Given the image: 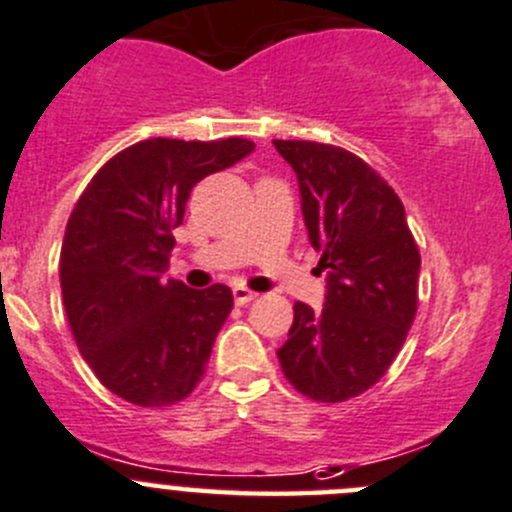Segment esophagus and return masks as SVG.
Wrapping results in <instances>:
<instances>
[{
    "instance_id": "34e87169",
    "label": "esophagus",
    "mask_w": 512,
    "mask_h": 512,
    "mask_svg": "<svg viewBox=\"0 0 512 512\" xmlns=\"http://www.w3.org/2000/svg\"><path fill=\"white\" fill-rule=\"evenodd\" d=\"M232 295H235V302H237V305H247V302L255 300L257 292H252L250 287H245V285H237L235 290H232Z\"/></svg>"
}]
</instances>
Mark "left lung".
Listing matches in <instances>:
<instances>
[{
  "label": "left lung",
  "mask_w": 512,
  "mask_h": 512,
  "mask_svg": "<svg viewBox=\"0 0 512 512\" xmlns=\"http://www.w3.org/2000/svg\"><path fill=\"white\" fill-rule=\"evenodd\" d=\"M300 182L310 245L322 252V310L295 302L277 350L287 382L317 403L370 390L398 357L418 312L420 250L393 187L335 145L272 140Z\"/></svg>",
  "instance_id": "8db88e82"
}]
</instances>
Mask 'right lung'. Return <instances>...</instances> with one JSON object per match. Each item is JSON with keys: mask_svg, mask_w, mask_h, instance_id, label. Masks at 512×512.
<instances>
[{"mask_svg": "<svg viewBox=\"0 0 512 512\" xmlns=\"http://www.w3.org/2000/svg\"><path fill=\"white\" fill-rule=\"evenodd\" d=\"M255 150L245 137H152L117 152L79 195L59 255L69 327L97 380L140 408H167L200 385L232 310V290L165 280L172 230L202 177Z\"/></svg>", "mask_w": 512, "mask_h": 512, "instance_id": "1", "label": "right lung"}]
</instances>
